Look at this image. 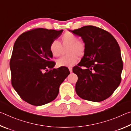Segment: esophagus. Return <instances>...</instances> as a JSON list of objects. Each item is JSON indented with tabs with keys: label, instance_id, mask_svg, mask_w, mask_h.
I'll return each instance as SVG.
<instances>
[{
	"label": "esophagus",
	"instance_id": "esophagus-1",
	"mask_svg": "<svg viewBox=\"0 0 131 131\" xmlns=\"http://www.w3.org/2000/svg\"><path fill=\"white\" fill-rule=\"evenodd\" d=\"M68 68H69V69L70 72L72 73V72H73V70H72V67H70V66H69V67H68Z\"/></svg>",
	"mask_w": 131,
	"mask_h": 131
}]
</instances>
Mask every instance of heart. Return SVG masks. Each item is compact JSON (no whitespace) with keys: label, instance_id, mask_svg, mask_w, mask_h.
Returning <instances> with one entry per match:
<instances>
[{"label":"heart","instance_id":"obj_1","mask_svg":"<svg viewBox=\"0 0 131 131\" xmlns=\"http://www.w3.org/2000/svg\"><path fill=\"white\" fill-rule=\"evenodd\" d=\"M69 46L66 53L68 55L62 56L57 60L59 66H71L77 63L78 56L81 57L85 51V45L74 34L66 32L62 36L60 43L57 40L50 43L49 50L51 54L54 57H58L61 54L62 47Z\"/></svg>","mask_w":131,"mask_h":131}]
</instances>
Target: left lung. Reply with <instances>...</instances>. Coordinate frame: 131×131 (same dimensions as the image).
I'll use <instances>...</instances> for the list:
<instances>
[{
	"label": "left lung",
	"instance_id": "left-lung-1",
	"mask_svg": "<svg viewBox=\"0 0 131 131\" xmlns=\"http://www.w3.org/2000/svg\"><path fill=\"white\" fill-rule=\"evenodd\" d=\"M69 31L80 36L85 44L84 57L73 69L78 76L77 94L92 102L105 100L121 82L123 63L118 43L110 33L94 26Z\"/></svg>",
	"mask_w": 131,
	"mask_h": 131
}]
</instances>
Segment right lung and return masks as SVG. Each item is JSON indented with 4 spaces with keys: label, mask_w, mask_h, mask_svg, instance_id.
Returning a JSON list of instances; mask_svg holds the SVG:
<instances>
[{
    "label": "right lung",
    "mask_w": 131,
    "mask_h": 131,
    "mask_svg": "<svg viewBox=\"0 0 131 131\" xmlns=\"http://www.w3.org/2000/svg\"><path fill=\"white\" fill-rule=\"evenodd\" d=\"M63 30L37 28L18 37L10 61L12 84L24 101L41 106L54 101L62 83L70 74L68 68L54 69L50 43Z\"/></svg>",
    "instance_id": "obj_1"
}]
</instances>
